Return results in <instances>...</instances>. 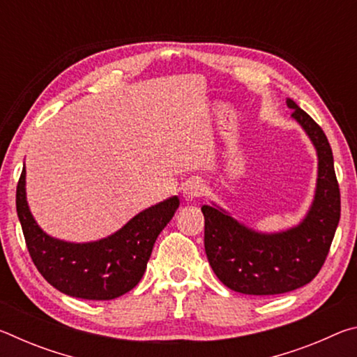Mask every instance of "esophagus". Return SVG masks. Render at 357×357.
I'll return each instance as SVG.
<instances>
[{"label":"esophagus","instance_id":"34e87169","mask_svg":"<svg viewBox=\"0 0 357 357\" xmlns=\"http://www.w3.org/2000/svg\"><path fill=\"white\" fill-rule=\"evenodd\" d=\"M204 193V184L202 181L198 179H192V181H187L184 184V189H183V195L187 202H192L195 200V198H200Z\"/></svg>","mask_w":357,"mask_h":357}]
</instances>
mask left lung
I'll return each mask as SVG.
<instances>
[{
  "label": "left lung",
  "instance_id": "left-lung-1",
  "mask_svg": "<svg viewBox=\"0 0 357 357\" xmlns=\"http://www.w3.org/2000/svg\"><path fill=\"white\" fill-rule=\"evenodd\" d=\"M287 104L318 153L317 193L305 219L288 231L261 234L222 209L202 208L211 268L223 285L243 294H282L312 282L326 261L340 220V189L328 138L296 102L288 99Z\"/></svg>",
  "mask_w": 357,
  "mask_h": 357
}]
</instances>
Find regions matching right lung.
Listing matches in <instances>:
<instances>
[{
    "label": "right lung",
    "instance_id": "1",
    "mask_svg": "<svg viewBox=\"0 0 357 357\" xmlns=\"http://www.w3.org/2000/svg\"><path fill=\"white\" fill-rule=\"evenodd\" d=\"M25 168L17 184V214L29 255L42 277L59 291L80 299L108 301L130 291L146 271L157 236L179 206L172 197L144 209L112 236L74 244L50 238L29 213Z\"/></svg>",
    "mask_w": 357,
    "mask_h": 357
}]
</instances>
